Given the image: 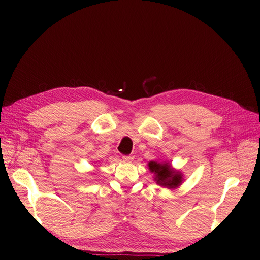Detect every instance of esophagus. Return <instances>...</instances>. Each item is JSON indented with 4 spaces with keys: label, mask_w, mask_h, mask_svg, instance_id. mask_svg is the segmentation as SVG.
I'll return each instance as SVG.
<instances>
[{
    "label": "esophagus",
    "mask_w": 260,
    "mask_h": 260,
    "mask_svg": "<svg viewBox=\"0 0 260 260\" xmlns=\"http://www.w3.org/2000/svg\"><path fill=\"white\" fill-rule=\"evenodd\" d=\"M122 159H124L125 162H132L134 159V157L133 156H124L122 157Z\"/></svg>",
    "instance_id": "esophagus-1"
}]
</instances>
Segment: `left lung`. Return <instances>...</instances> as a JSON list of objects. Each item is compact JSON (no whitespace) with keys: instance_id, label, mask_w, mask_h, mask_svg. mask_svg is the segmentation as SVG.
I'll use <instances>...</instances> for the list:
<instances>
[{"instance_id":"8db88e82","label":"left lung","mask_w":260,"mask_h":260,"mask_svg":"<svg viewBox=\"0 0 260 260\" xmlns=\"http://www.w3.org/2000/svg\"><path fill=\"white\" fill-rule=\"evenodd\" d=\"M148 169L153 173V180L158 186L167 189L180 187L183 181V174L175 170L170 161L151 160L148 162Z\"/></svg>"}]
</instances>
